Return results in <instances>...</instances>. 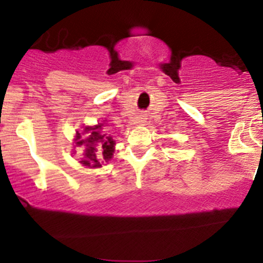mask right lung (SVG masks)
<instances>
[{"label":"right lung","instance_id":"right-lung-1","mask_svg":"<svg viewBox=\"0 0 263 263\" xmlns=\"http://www.w3.org/2000/svg\"><path fill=\"white\" fill-rule=\"evenodd\" d=\"M102 127L103 123L92 127L86 126L84 128V134L86 136H81L76 132V146H86L80 163L87 168H99L103 161L110 160L115 153V140L110 136L103 135Z\"/></svg>","mask_w":263,"mask_h":263}]
</instances>
